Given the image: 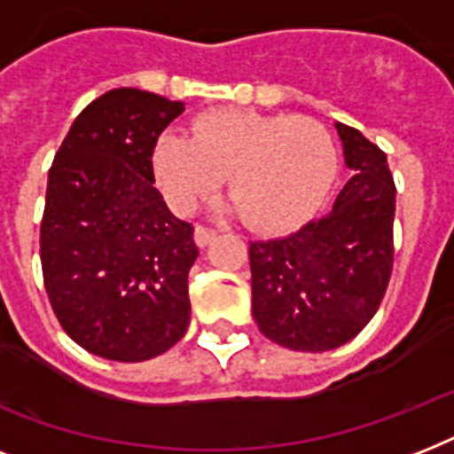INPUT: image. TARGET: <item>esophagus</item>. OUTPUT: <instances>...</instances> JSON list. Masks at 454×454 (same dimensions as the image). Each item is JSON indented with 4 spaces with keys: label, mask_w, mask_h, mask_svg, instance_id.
<instances>
[{
    "label": "esophagus",
    "mask_w": 454,
    "mask_h": 454,
    "mask_svg": "<svg viewBox=\"0 0 454 454\" xmlns=\"http://www.w3.org/2000/svg\"><path fill=\"white\" fill-rule=\"evenodd\" d=\"M219 235V231L212 226H205V223H200L198 228H195V242H198L200 247H205V245H209V242L214 240Z\"/></svg>",
    "instance_id": "obj_1"
}]
</instances>
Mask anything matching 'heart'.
I'll list each match as a JSON object with an SVG mask.
<instances>
[{
  "mask_svg": "<svg viewBox=\"0 0 454 454\" xmlns=\"http://www.w3.org/2000/svg\"><path fill=\"white\" fill-rule=\"evenodd\" d=\"M337 169V138L309 115L216 108L195 117L191 134L164 131L155 148L157 181L176 209H192L228 174L235 207L259 231H283L310 216Z\"/></svg>",
  "mask_w": 454,
  "mask_h": 454,
  "instance_id": "heart-1",
  "label": "heart"
}]
</instances>
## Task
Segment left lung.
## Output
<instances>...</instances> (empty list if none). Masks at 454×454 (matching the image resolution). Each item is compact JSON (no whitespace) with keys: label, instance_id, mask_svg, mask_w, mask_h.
<instances>
[{"label":"left lung","instance_id":"8db88e82","mask_svg":"<svg viewBox=\"0 0 454 454\" xmlns=\"http://www.w3.org/2000/svg\"><path fill=\"white\" fill-rule=\"evenodd\" d=\"M353 176L332 212L297 233L249 242L252 313L270 341L292 351L346 344L380 309L394 269L395 185L387 155L337 124Z\"/></svg>","mask_w":454,"mask_h":454}]
</instances>
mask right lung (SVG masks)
<instances>
[{
	"mask_svg": "<svg viewBox=\"0 0 454 454\" xmlns=\"http://www.w3.org/2000/svg\"><path fill=\"white\" fill-rule=\"evenodd\" d=\"M181 113V101L113 89L77 115L49 169L46 294L67 337L101 358H155L191 323L195 228L169 212L153 174L157 138Z\"/></svg>",
	"mask_w": 454,
	"mask_h": 454,
	"instance_id": "right-lung-1",
	"label": "right lung"
}]
</instances>
